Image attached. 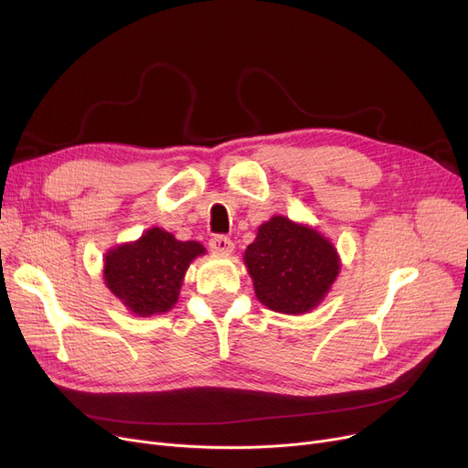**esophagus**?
<instances>
[{
    "instance_id": "esophagus-1",
    "label": "esophagus",
    "mask_w": 468,
    "mask_h": 468,
    "mask_svg": "<svg viewBox=\"0 0 468 468\" xmlns=\"http://www.w3.org/2000/svg\"><path fill=\"white\" fill-rule=\"evenodd\" d=\"M209 250L218 255H230L234 251V243L225 236H213L209 239Z\"/></svg>"
}]
</instances>
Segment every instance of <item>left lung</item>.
<instances>
[{"label":"left lung","instance_id":"obj_1","mask_svg":"<svg viewBox=\"0 0 468 468\" xmlns=\"http://www.w3.org/2000/svg\"><path fill=\"white\" fill-rule=\"evenodd\" d=\"M243 262L255 294L268 310L302 315L317 308L340 273L333 241L310 225L273 215L247 245Z\"/></svg>","mask_w":468,"mask_h":468}]
</instances>
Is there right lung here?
I'll list each match as a JSON object with an SVG mask.
<instances>
[{
	"instance_id": "1",
	"label": "right lung",
	"mask_w": 468,
	"mask_h": 468,
	"mask_svg": "<svg viewBox=\"0 0 468 468\" xmlns=\"http://www.w3.org/2000/svg\"><path fill=\"white\" fill-rule=\"evenodd\" d=\"M202 255L200 241H181L153 227L105 253L103 282L133 315H160L177 304L186 268Z\"/></svg>"
}]
</instances>
